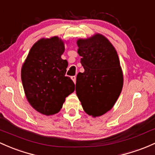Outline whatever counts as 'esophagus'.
Listing matches in <instances>:
<instances>
[{
	"mask_svg": "<svg viewBox=\"0 0 155 155\" xmlns=\"http://www.w3.org/2000/svg\"><path fill=\"white\" fill-rule=\"evenodd\" d=\"M71 80L74 81V84H75V83H76V76H71Z\"/></svg>",
	"mask_w": 155,
	"mask_h": 155,
	"instance_id": "obj_1",
	"label": "esophagus"
}]
</instances>
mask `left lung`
<instances>
[{"mask_svg": "<svg viewBox=\"0 0 155 155\" xmlns=\"http://www.w3.org/2000/svg\"><path fill=\"white\" fill-rule=\"evenodd\" d=\"M77 44L84 72L77 75L76 94L84 110L98 117L113 107L122 90L119 58L112 44L100 34Z\"/></svg>", "mask_w": 155, "mask_h": 155, "instance_id": "obj_1", "label": "left lung"}]
</instances>
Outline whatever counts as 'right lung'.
Listing matches in <instances>:
<instances>
[{
    "mask_svg": "<svg viewBox=\"0 0 155 155\" xmlns=\"http://www.w3.org/2000/svg\"><path fill=\"white\" fill-rule=\"evenodd\" d=\"M64 50L58 37L40 40L31 48L21 69L28 101L45 115L58 113L65 98L74 91V82L66 76L67 61L61 58Z\"/></svg>",
    "mask_w": 155,
    "mask_h": 155,
    "instance_id": "right-lung-1",
    "label": "right lung"
}]
</instances>
